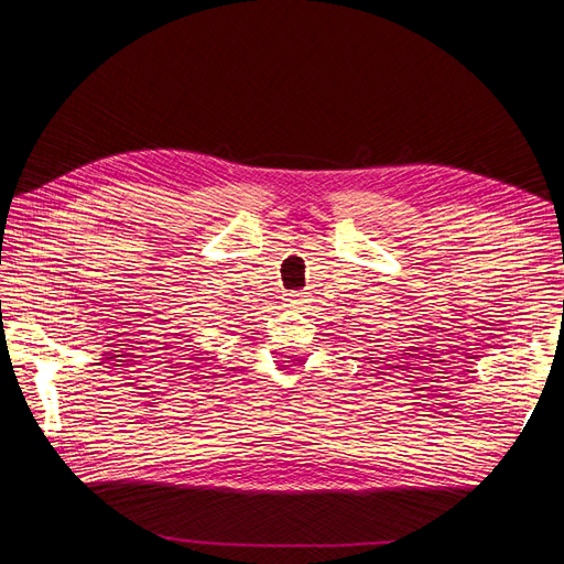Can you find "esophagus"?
Instances as JSON below:
<instances>
[{
	"instance_id": "1",
	"label": "esophagus",
	"mask_w": 564,
	"mask_h": 564,
	"mask_svg": "<svg viewBox=\"0 0 564 564\" xmlns=\"http://www.w3.org/2000/svg\"><path fill=\"white\" fill-rule=\"evenodd\" d=\"M289 303L299 305V303H301V294H289Z\"/></svg>"
}]
</instances>
